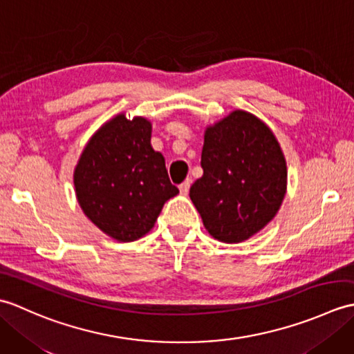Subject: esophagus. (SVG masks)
Segmentation results:
<instances>
[{"label":"esophagus","instance_id":"esophagus-1","mask_svg":"<svg viewBox=\"0 0 354 354\" xmlns=\"http://www.w3.org/2000/svg\"><path fill=\"white\" fill-rule=\"evenodd\" d=\"M190 184H192V179H185V181H184L181 185H179V192H181L183 194H187V193H189Z\"/></svg>","mask_w":354,"mask_h":354}]
</instances>
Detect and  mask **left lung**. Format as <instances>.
<instances>
[{"mask_svg":"<svg viewBox=\"0 0 354 354\" xmlns=\"http://www.w3.org/2000/svg\"><path fill=\"white\" fill-rule=\"evenodd\" d=\"M201 167L190 199L214 239L243 242L274 219L288 170L277 138L257 117L234 111L208 127Z\"/></svg>","mask_w":354,"mask_h":354,"instance_id":"1","label":"left lung"}]
</instances>
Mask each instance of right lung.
<instances>
[{
  "mask_svg": "<svg viewBox=\"0 0 354 354\" xmlns=\"http://www.w3.org/2000/svg\"><path fill=\"white\" fill-rule=\"evenodd\" d=\"M152 124L117 115L89 140L74 171L84 213L118 242H133L152 230L162 205L179 193L164 156L150 146Z\"/></svg>",
  "mask_w": 354,
  "mask_h": 354,
  "instance_id": "right-lung-1",
  "label": "right lung"
}]
</instances>
